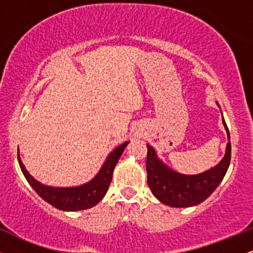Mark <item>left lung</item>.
Returning <instances> with one entry per match:
<instances>
[{
    "label": "left lung",
    "instance_id": "1",
    "mask_svg": "<svg viewBox=\"0 0 253 253\" xmlns=\"http://www.w3.org/2000/svg\"><path fill=\"white\" fill-rule=\"evenodd\" d=\"M222 123L228 127L222 118ZM231 162V141H228L226 155L213 169L200 175H182L169 169L162 163L155 149L147 145V184L157 199L171 207H190L205 201L216 189L225 177Z\"/></svg>",
    "mask_w": 253,
    "mask_h": 253
}]
</instances>
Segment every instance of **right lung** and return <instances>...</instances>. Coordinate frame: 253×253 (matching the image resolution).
Segmentation results:
<instances>
[{"label": "right lung", "mask_w": 253, "mask_h": 253, "mask_svg": "<svg viewBox=\"0 0 253 253\" xmlns=\"http://www.w3.org/2000/svg\"><path fill=\"white\" fill-rule=\"evenodd\" d=\"M127 144L128 143H124L110 153L106 163L103 164L102 169L100 170V172L94 179L77 188H51L43 185L30 175L19 156H17V159H19L20 168H21L26 179L32 185V188L37 191L38 195L46 202L62 211L88 210V208L97 205L106 195L110 182H112L113 171H114L115 165H117L120 156L123 155Z\"/></svg>", "instance_id": "right-lung-1"}]
</instances>
